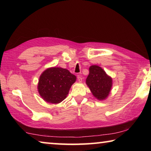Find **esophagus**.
<instances>
[{"label":"esophagus","mask_w":151,"mask_h":151,"mask_svg":"<svg viewBox=\"0 0 151 151\" xmlns=\"http://www.w3.org/2000/svg\"><path fill=\"white\" fill-rule=\"evenodd\" d=\"M77 79H78V82H82V81H83V78L81 77V76L80 75L77 76Z\"/></svg>","instance_id":"1"}]
</instances>
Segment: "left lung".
<instances>
[{
	"mask_svg": "<svg viewBox=\"0 0 151 151\" xmlns=\"http://www.w3.org/2000/svg\"><path fill=\"white\" fill-rule=\"evenodd\" d=\"M112 78L100 66H90L86 83L97 99L104 100L108 96L112 87Z\"/></svg>",
	"mask_w": 151,
	"mask_h": 151,
	"instance_id": "8db88e82",
	"label": "left lung"
}]
</instances>
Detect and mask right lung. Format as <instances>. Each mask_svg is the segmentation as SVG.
<instances>
[{"label": "right lung", "mask_w": 151, "mask_h": 151, "mask_svg": "<svg viewBox=\"0 0 151 151\" xmlns=\"http://www.w3.org/2000/svg\"><path fill=\"white\" fill-rule=\"evenodd\" d=\"M76 78L75 75L65 68H48L40 76L39 93L47 103H59L66 99Z\"/></svg>", "instance_id": "1"}]
</instances>
